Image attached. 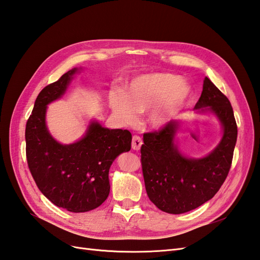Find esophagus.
Listing matches in <instances>:
<instances>
[{"instance_id": "1", "label": "esophagus", "mask_w": 260, "mask_h": 260, "mask_svg": "<svg viewBox=\"0 0 260 260\" xmlns=\"http://www.w3.org/2000/svg\"><path fill=\"white\" fill-rule=\"evenodd\" d=\"M143 145V141L142 138L139 136H133V139H132V148L134 150H139L142 147Z\"/></svg>"}]
</instances>
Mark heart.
<instances>
[{"mask_svg": "<svg viewBox=\"0 0 260 260\" xmlns=\"http://www.w3.org/2000/svg\"><path fill=\"white\" fill-rule=\"evenodd\" d=\"M190 93L189 83L176 75L145 73L132 80L126 94L121 91L114 93L110 105L114 114L127 125L137 122V113L148 112V125L160 129L183 108Z\"/></svg>", "mask_w": 260, "mask_h": 260, "instance_id": "b5f03b06", "label": "heart"}]
</instances>
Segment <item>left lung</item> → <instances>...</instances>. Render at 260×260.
I'll return each instance as SVG.
<instances>
[{
  "label": "left lung",
  "mask_w": 260,
  "mask_h": 260,
  "mask_svg": "<svg viewBox=\"0 0 260 260\" xmlns=\"http://www.w3.org/2000/svg\"><path fill=\"white\" fill-rule=\"evenodd\" d=\"M197 114H211L222 127L219 143L208 155L190 157L178 145L182 119H174L158 133L144 135L142 166L150 201L170 214L194 210L221 188L232 165L237 139L234 112L223 93L205 77Z\"/></svg>",
  "instance_id": "obj_1"
}]
</instances>
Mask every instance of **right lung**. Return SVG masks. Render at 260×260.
I'll list each match as a JSON object with an SVG mask.
<instances>
[{"label":"right lung","mask_w":260,"mask_h":260,"mask_svg":"<svg viewBox=\"0 0 260 260\" xmlns=\"http://www.w3.org/2000/svg\"><path fill=\"white\" fill-rule=\"evenodd\" d=\"M66 72L39 93L26 124V157L38 189L59 208L82 213L96 209L110 193L109 171L113 161L131 150L127 129H110L91 118L84 134L71 144L59 143L46 123L48 105L61 99L77 73Z\"/></svg>","instance_id":"1"}]
</instances>
